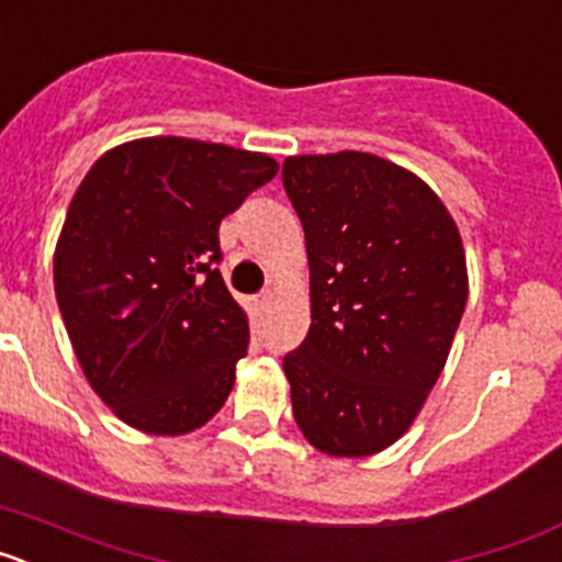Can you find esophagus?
Instances as JSON below:
<instances>
[{
	"instance_id": "34e87169",
	"label": "esophagus",
	"mask_w": 562,
	"mask_h": 562,
	"mask_svg": "<svg viewBox=\"0 0 562 562\" xmlns=\"http://www.w3.org/2000/svg\"><path fill=\"white\" fill-rule=\"evenodd\" d=\"M270 297H272L270 290L261 292V295H256V306H267V304H270Z\"/></svg>"
}]
</instances>
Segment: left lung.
Instances as JSON below:
<instances>
[{
  "label": "left lung",
  "mask_w": 562,
  "mask_h": 562,
  "mask_svg": "<svg viewBox=\"0 0 562 562\" xmlns=\"http://www.w3.org/2000/svg\"><path fill=\"white\" fill-rule=\"evenodd\" d=\"M304 225L312 324L284 357L312 448L362 459L394 445L439 380L467 306L448 207L416 173L366 151L284 160Z\"/></svg>",
  "instance_id": "left-lung-1"
}]
</instances>
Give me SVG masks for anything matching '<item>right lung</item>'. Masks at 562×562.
Returning <instances> with one entry per match:
<instances>
[{
	"label": "right lung",
	"instance_id": "right-lung-1",
	"mask_svg": "<svg viewBox=\"0 0 562 562\" xmlns=\"http://www.w3.org/2000/svg\"><path fill=\"white\" fill-rule=\"evenodd\" d=\"M278 173L267 154L143 137L89 168L53 258L58 310L89 385L151 436L202 428L247 355L222 281L220 225Z\"/></svg>",
	"mask_w": 562,
	"mask_h": 562
}]
</instances>
